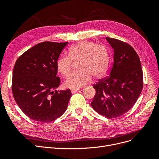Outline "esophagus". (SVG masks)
<instances>
[{
    "instance_id": "esophagus-1",
    "label": "esophagus",
    "mask_w": 159,
    "mask_h": 159,
    "mask_svg": "<svg viewBox=\"0 0 159 159\" xmlns=\"http://www.w3.org/2000/svg\"><path fill=\"white\" fill-rule=\"evenodd\" d=\"M79 90V89H73L71 90V91L72 93H76L77 91H78Z\"/></svg>"
}]
</instances>
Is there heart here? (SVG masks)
I'll use <instances>...</instances> for the list:
<instances>
[{"label": "heart", "mask_w": 159, "mask_h": 159, "mask_svg": "<svg viewBox=\"0 0 159 159\" xmlns=\"http://www.w3.org/2000/svg\"><path fill=\"white\" fill-rule=\"evenodd\" d=\"M68 56H61L56 61L57 71L66 77L71 71L72 62H77V71L71 73L64 82V86L79 89L91 79L101 78L107 71L110 55L107 47L90 40H83L71 46Z\"/></svg>", "instance_id": "1"}]
</instances>
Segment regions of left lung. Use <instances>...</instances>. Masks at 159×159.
<instances>
[{
    "label": "left lung",
    "instance_id": "obj_1",
    "mask_svg": "<svg viewBox=\"0 0 159 159\" xmlns=\"http://www.w3.org/2000/svg\"><path fill=\"white\" fill-rule=\"evenodd\" d=\"M106 40L114 49V62L110 76L93 85L96 93L91 106L100 115L116 118L137 102L143 88V73L139 57L129 44L110 37Z\"/></svg>",
    "mask_w": 159,
    "mask_h": 159
}]
</instances>
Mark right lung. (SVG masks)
Masks as SVG:
<instances>
[{
  "label": "right lung",
  "instance_id": "1",
  "mask_svg": "<svg viewBox=\"0 0 159 159\" xmlns=\"http://www.w3.org/2000/svg\"><path fill=\"white\" fill-rule=\"evenodd\" d=\"M66 43L43 42L25 52L16 60L11 90L15 101L32 120L50 122L65 112L71 92L55 90L60 85L56 61Z\"/></svg>",
  "mask_w": 159,
  "mask_h": 159
}]
</instances>
